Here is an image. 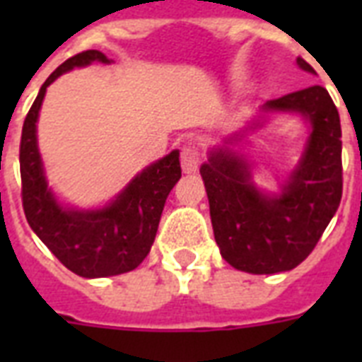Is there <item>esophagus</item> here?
Masks as SVG:
<instances>
[{"instance_id": "esophagus-1", "label": "esophagus", "mask_w": 362, "mask_h": 362, "mask_svg": "<svg viewBox=\"0 0 362 362\" xmlns=\"http://www.w3.org/2000/svg\"><path fill=\"white\" fill-rule=\"evenodd\" d=\"M182 170L184 173H195L199 169V163H201V152H199L197 146H184L182 150Z\"/></svg>"}]
</instances>
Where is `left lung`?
Listing matches in <instances>:
<instances>
[{"label":"left lung","instance_id":"1","mask_svg":"<svg viewBox=\"0 0 362 362\" xmlns=\"http://www.w3.org/2000/svg\"><path fill=\"white\" fill-rule=\"evenodd\" d=\"M297 64L314 73L306 59L297 58ZM263 109L297 110L312 122L303 161L280 197L259 193L247 165L227 150L212 152L201 167L221 257L252 274H274L303 263L342 199V127L325 88L287 93Z\"/></svg>","mask_w":362,"mask_h":362}]
</instances>
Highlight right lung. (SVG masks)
<instances>
[{"instance_id":"right-lung-1","label":"right lung","mask_w":362,"mask_h":362,"mask_svg":"<svg viewBox=\"0 0 362 362\" xmlns=\"http://www.w3.org/2000/svg\"><path fill=\"white\" fill-rule=\"evenodd\" d=\"M109 59L99 50H84L65 59L39 90L25 116L20 139V178L25 220L59 263L82 278H105L136 269L158 233L165 201L180 180L178 150L144 169L115 203L103 210H65L47 187L37 150L35 122L50 82L62 73Z\"/></svg>"}]
</instances>
